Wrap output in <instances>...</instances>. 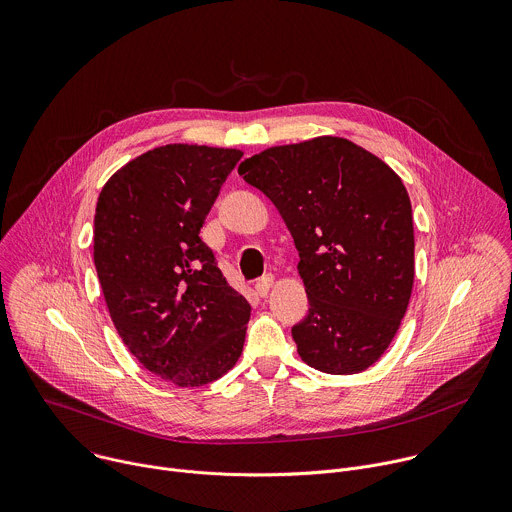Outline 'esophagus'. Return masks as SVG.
Returning <instances> with one entry per match:
<instances>
[{
    "instance_id": "obj_1",
    "label": "esophagus",
    "mask_w": 512,
    "mask_h": 512,
    "mask_svg": "<svg viewBox=\"0 0 512 512\" xmlns=\"http://www.w3.org/2000/svg\"><path fill=\"white\" fill-rule=\"evenodd\" d=\"M272 284H274V276H272V274H264V276H260V278L256 280L254 288H256V292H258L260 296H266Z\"/></svg>"
}]
</instances>
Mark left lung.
Instances as JSON below:
<instances>
[{"instance_id":"8db88e82","label":"left lung","mask_w":512,"mask_h":512,"mask_svg":"<svg viewBox=\"0 0 512 512\" xmlns=\"http://www.w3.org/2000/svg\"><path fill=\"white\" fill-rule=\"evenodd\" d=\"M238 173L280 212L309 315L292 327L306 365L351 375L395 337L414 286L412 203L379 157L341 137L270 147Z\"/></svg>"}]
</instances>
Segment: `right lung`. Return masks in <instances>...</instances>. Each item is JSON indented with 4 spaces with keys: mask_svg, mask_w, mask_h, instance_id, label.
I'll list each match as a JSON object with an SVG mask.
<instances>
[{
    "mask_svg": "<svg viewBox=\"0 0 512 512\" xmlns=\"http://www.w3.org/2000/svg\"><path fill=\"white\" fill-rule=\"evenodd\" d=\"M238 149L165 145L119 169L94 214V266L111 319L139 363L177 387L228 373L250 304L199 238Z\"/></svg>",
    "mask_w": 512,
    "mask_h": 512,
    "instance_id": "obj_1",
    "label": "right lung"
}]
</instances>
